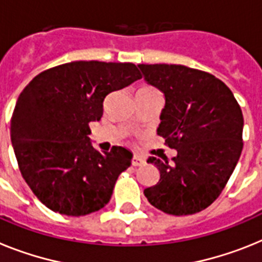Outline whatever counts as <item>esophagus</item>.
Wrapping results in <instances>:
<instances>
[{"label": "esophagus", "instance_id": "34e87169", "mask_svg": "<svg viewBox=\"0 0 262 262\" xmlns=\"http://www.w3.org/2000/svg\"><path fill=\"white\" fill-rule=\"evenodd\" d=\"M145 163V158L141 156H137V154H134L133 158H132V165L133 166H142Z\"/></svg>", "mask_w": 262, "mask_h": 262}]
</instances>
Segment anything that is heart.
I'll list each match as a JSON object with an SVG mask.
<instances>
[{"instance_id": "b5f03b06", "label": "heart", "mask_w": 262, "mask_h": 262, "mask_svg": "<svg viewBox=\"0 0 262 262\" xmlns=\"http://www.w3.org/2000/svg\"><path fill=\"white\" fill-rule=\"evenodd\" d=\"M141 90H145V91H157V90H154V88H151V87H142V88H141Z\"/></svg>"}]
</instances>
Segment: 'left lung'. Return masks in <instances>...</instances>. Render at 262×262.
<instances>
[{"mask_svg": "<svg viewBox=\"0 0 262 262\" xmlns=\"http://www.w3.org/2000/svg\"><path fill=\"white\" fill-rule=\"evenodd\" d=\"M147 84L165 95L157 134L177 150L150 157L159 170L156 186L145 188L149 203L175 216L192 215L222 194L243 150L244 118L226 84L208 72L181 64H138Z\"/></svg>", "mask_w": 262, "mask_h": 262, "instance_id": "left-lung-1", "label": "left lung"}]
</instances>
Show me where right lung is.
<instances>
[{
    "label": "right lung",
    "instance_id": "add662e5",
    "mask_svg": "<svg viewBox=\"0 0 262 262\" xmlns=\"http://www.w3.org/2000/svg\"><path fill=\"white\" fill-rule=\"evenodd\" d=\"M141 79L133 63L71 62L36 75L22 91L10 122L21 174L54 212L83 216L101 210L130 150L92 146L90 122L100 121L106 95Z\"/></svg>",
    "mask_w": 262,
    "mask_h": 262
}]
</instances>
